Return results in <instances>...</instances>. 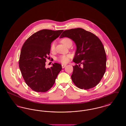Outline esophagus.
Returning a JSON list of instances; mask_svg holds the SVG:
<instances>
[{"label": "esophagus", "instance_id": "1", "mask_svg": "<svg viewBox=\"0 0 126 126\" xmlns=\"http://www.w3.org/2000/svg\"><path fill=\"white\" fill-rule=\"evenodd\" d=\"M66 64H62V67L63 68H65L66 67Z\"/></svg>", "mask_w": 126, "mask_h": 126}]
</instances>
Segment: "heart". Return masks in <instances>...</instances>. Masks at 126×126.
Returning <instances> with one entry per match:
<instances>
[{
	"label": "heart",
	"instance_id": "heart-1",
	"mask_svg": "<svg viewBox=\"0 0 126 126\" xmlns=\"http://www.w3.org/2000/svg\"><path fill=\"white\" fill-rule=\"evenodd\" d=\"M60 42L62 44H63L66 47H68L70 45H72V41L71 39L68 37H65L62 38ZM50 50L53 52L55 50V43L53 42L51 44L50 46ZM72 58V55L71 54H68L65 55H62L60 56L57 59V60L60 63H62L63 64H66L69 62L70 59Z\"/></svg>",
	"mask_w": 126,
	"mask_h": 126
}]
</instances>
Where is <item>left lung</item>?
I'll use <instances>...</instances> for the list:
<instances>
[{"instance_id":"obj_1","label":"left lung","mask_w":126,"mask_h":126,"mask_svg":"<svg viewBox=\"0 0 126 126\" xmlns=\"http://www.w3.org/2000/svg\"><path fill=\"white\" fill-rule=\"evenodd\" d=\"M63 37L72 39L77 46L73 60L78 65L73 66V83L81 89L95 87L106 68V55L102 42L93 33L80 28L64 31L60 36Z\"/></svg>"}]
</instances>
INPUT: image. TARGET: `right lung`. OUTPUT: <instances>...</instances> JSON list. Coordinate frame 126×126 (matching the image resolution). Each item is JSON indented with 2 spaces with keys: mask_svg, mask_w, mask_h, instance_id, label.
<instances>
[{
  "mask_svg": "<svg viewBox=\"0 0 126 126\" xmlns=\"http://www.w3.org/2000/svg\"><path fill=\"white\" fill-rule=\"evenodd\" d=\"M63 30H40L25 42L21 49L19 66L22 75L28 86L37 92H45L53 85L62 66L52 64L45 67L46 59L50 53L51 42Z\"/></svg>",
  "mask_w": 126,
  "mask_h": 126,
  "instance_id": "right-lung-1",
  "label": "right lung"
}]
</instances>
